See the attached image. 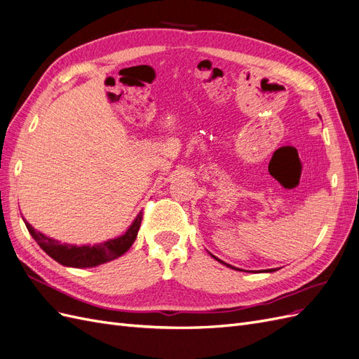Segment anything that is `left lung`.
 Instances as JSON below:
<instances>
[{"instance_id":"8db88e82","label":"left lung","mask_w":359,"mask_h":359,"mask_svg":"<svg viewBox=\"0 0 359 359\" xmlns=\"http://www.w3.org/2000/svg\"><path fill=\"white\" fill-rule=\"evenodd\" d=\"M219 261H221V259H219ZM221 262H222V261H221ZM224 264H225V262H224ZM226 265H228V264H226ZM228 267H231V265H228ZM233 269H236V267H233ZM269 271H273V270H269Z\"/></svg>"}]
</instances>
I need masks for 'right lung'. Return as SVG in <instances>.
Wrapping results in <instances>:
<instances>
[{"label":"right lung","mask_w":359,"mask_h":359,"mask_svg":"<svg viewBox=\"0 0 359 359\" xmlns=\"http://www.w3.org/2000/svg\"><path fill=\"white\" fill-rule=\"evenodd\" d=\"M142 219H143V213H140L135 217V221L123 236L95 246L61 245L57 240L46 237L44 234L39 233V231L34 229L28 222H25V225L32 238L39 243V246L56 262L67 265V267L86 269V267H97L100 264L109 262L111 259L122 257L134 243L138 233V228H140V224H142Z\"/></svg>","instance_id":"obj_1"}]
</instances>
